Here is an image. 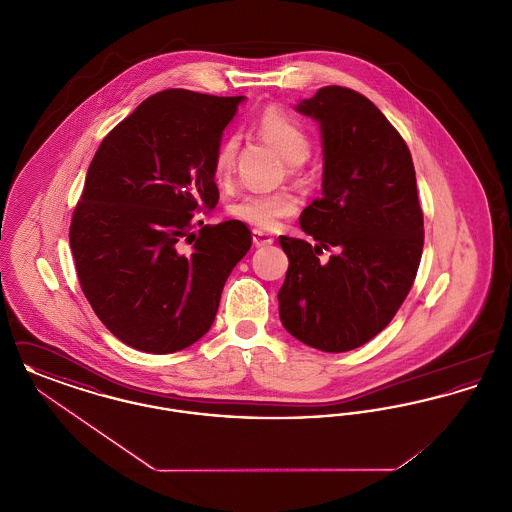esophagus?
<instances>
[{"mask_svg":"<svg viewBox=\"0 0 512 512\" xmlns=\"http://www.w3.org/2000/svg\"><path fill=\"white\" fill-rule=\"evenodd\" d=\"M274 238L267 234V232H261V230H253V244L255 247H267L272 244Z\"/></svg>","mask_w":512,"mask_h":512,"instance_id":"obj_1","label":"esophagus"}]
</instances>
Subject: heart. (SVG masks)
Masks as SVG:
<instances>
[{
    "instance_id": "b5f03b06",
    "label": "heart",
    "mask_w": 512,
    "mask_h": 512,
    "mask_svg": "<svg viewBox=\"0 0 512 512\" xmlns=\"http://www.w3.org/2000/svg\"><path fill=\"white\" fill-rule=\"evenodd\" d=\"M257 132L276 147L282 157L290 165H299L309 157L311 140L307 132L301 128V124L290 117L280 107H267L255 122ZM240 142L236 136L226 138L220 144L215 159H213V174L219 182H226L238 159ZM295 199L288 192H272V194H247L236 199L228 213L240 222H245L257 230H272L278 226V222L284 217H290L295 213Z\"/></svg>"
}]
</instances>
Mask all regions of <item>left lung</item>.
<instances>
[{
	"label": "left lung",
	"instance_id": "1",
	"mask_svg": "<svg viewBox=\"0 0 512 512\" xmlns=\"http://www.w3.org/2000/svg\"><path fill=\"white\" fill-rule=\"evenodd\" d=\"M295 111L320 130L322 195L299 219L317 244L280 236L290 261L280 320L295 340L343 353L380 334L413 286L424 245L413 159L382 111L349 88H320ZM322 248L335 249L328 264Z\"/></svg>",
	"mask_w": 512,
	"mask_h": 512
}]
</instances>
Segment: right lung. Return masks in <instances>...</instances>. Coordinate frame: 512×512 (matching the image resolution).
<instances>
[{
    "label": "right lung",
    "mask_w": 512,
    "mask_h": 512,
    "mask_svg": "<svg viewBox=\"0 0 512 512\" xmlns=\"http://www.w3.org/2000/svg\"><path fill=\"white\" fill-rule=\"evenodd\" d=\"M244 101L159 92L107 134L90 163L71 224L74 267L99 320L138 351L167 355L203 338L251 247L240 220L203 226L190 240L192 213L219 203L213 159Z\"/></svg>",
    "instance_id": "right-lung-1"
}]
</instances>
